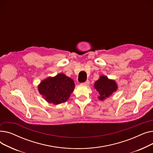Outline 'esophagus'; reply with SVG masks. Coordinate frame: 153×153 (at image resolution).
I'll return each instance as SVG.
<instances>
[{
  "instance_id": "34e87169",
  "label": "esophagus",
  "mask_w": 153,
  "mask_h": 153,
  "mask_svg": "<svg viewBox=\"0 0 153 153\" xmlns=\"http://www.w3.org/2000/svg\"><path fill=\"white\" fill-rule=\"evenodd\" d=\"M89 81H86L85 82H84V83H82V84L83 85H89Z\"/></svg>"
}]
</instances>
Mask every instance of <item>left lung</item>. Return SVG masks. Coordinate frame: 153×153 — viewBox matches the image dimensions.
I'll return each instance as SVG.
<instances>
[{"instance_id":"left-lung-1","label":"left lung","mask_w":153,"mask_h":153,"mask_svg":"<svg viewBox=\"0 0 153 153\" xmlns=\"http://www.w3.org/2000/svg\"><path fill=\"white\" fill-rule=\"evenodd\" d=\"M94 89L99 93L98 99L103 101L109 97L118 89V85L115 80L110 79L105 76H100L95 81Z\"/></svg>"}]
</instances>
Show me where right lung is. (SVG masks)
<instances>
[{
  "mask_svg": "<svg viewBox=\"0 0 153 153\" xmlns=\"http://www.w3.org/2000/svg\"><path fill=\"white\" fill-rule=\"evenodd\" d=\"M74 88L73 80L62 73L54 77H48L38 85L39 94L47 102L54 105L66 102Z\"/></svg>",
  "mask_w": 153,
  "mask_h": 153,
  "instance_id": "right-lung-1",
  "label": "right lung"
}]
</instances>
